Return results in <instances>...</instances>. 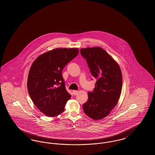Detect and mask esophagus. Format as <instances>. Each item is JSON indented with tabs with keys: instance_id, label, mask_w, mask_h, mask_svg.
I'll return each instance as SVG.
<instances>
[{
	"instance_id": "34e87169",
	"label": "esophagus",
	"mask_w": 155,
	"mask_h": 155,
	"mask_svg": "<svg viewBox=\"0 0 155 155\" xmlns=\"http://www.w3.org/2000/svg\"><path fill=\"white\" fill-rule=\"evenodd\" d=\"M78 91H75V90H74V91H72V93H73V94L74 95V96H76L78 93Z\"/></svg>"
}]
</instances>
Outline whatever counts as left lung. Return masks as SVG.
I'll list each match as a JSON object with an SVG mask.
<instances>
[{"mask_svg":"<svg viewBox=\"0 0 155 155\" xmlns=\"http://www.w3.org/2000/svg\"><path fill=\"white\" fill-rule=\"evenodd\" d=\"M92 75L97 79L93 92L83 105L84 112L94 120L105 118L116 106L122 88V75L118 64L100 47L80 49Z\"/></svg>","mask_w":155,"mask_h":155,"instance_id":"left-lung-1","label":"left lung"}]
</instances>
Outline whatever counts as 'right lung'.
Segmentation results:
<instances>
[{
    "mask_svg": "<svg viewBox=\"0 0 155 155\" xmlns=\"http://www.w3.org/2000/svg\"><path fill=\"white\" fill-rule=\"evenodd\" d=\"M78 54L77 48H58L40 55L32 63L28 91L35 105L45 115L52 117L64 111L71 96L66 89L62 71Z\"/></svg>",
    "mask_w": 155,
    "mask_h": 155,
    "instance_id": "right-lung-1",
    "label": "right lung"
}]
</instances>
